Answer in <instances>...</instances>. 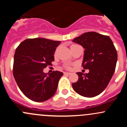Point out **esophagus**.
Masks as SVG:
<instances>
[{
	"label": "esophagus",
	"instance_id": "1",
	"mask_svg": "<svg viewBox=\"0 0 127 127\" xmlns=\"http://www.w3.org/2000/svg\"><path fill=\"white\" fill-rule=\"evenodd\" d=\"M71 74V72H64V75H70Z\"/></svg>",
	"mask_w": 127,
	"mask_h": 127
}]
</instances>
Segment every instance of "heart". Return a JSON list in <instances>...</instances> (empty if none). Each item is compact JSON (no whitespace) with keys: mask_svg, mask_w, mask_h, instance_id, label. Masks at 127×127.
Segmentation results:
<instances>
[{"mask_svg":"<svg viewBox=\"0 0 127 127\" xmlns=\"http://www.w3.org/2000/svg\"><path fill=\"white\" fill-rule=\"evenodd\" d=\"M66 67H67V68H69V66H66Z\"/></svg>","mask_w":127,"mask_h":127,"instance_id":"heart-1","label":"heart"}]
</instances>
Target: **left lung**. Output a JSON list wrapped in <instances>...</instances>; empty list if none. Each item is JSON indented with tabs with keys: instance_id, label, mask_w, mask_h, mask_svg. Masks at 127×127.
I'll use <instances>...</instances> for the list:
<instances>
[{
	"instance_id": "obj_1",
	"label": "left lung",
	"mask_w": 127,
	"mask_h": 127,
	"mask_svg": "<svg viewBox=\"0 0 127 127\" xmlns=\"http://www.w3.org/2000/svg\"><path fill=\"white\" fill-rule=\"evenodd\" d=\"M85 48L82 66L89 72L77 73L79 79L72 84L75 92L92 98L104 90L109 83L117 61V53L111 38L95 32H88L72 40Z\"/></svg>"
}]
</instances>
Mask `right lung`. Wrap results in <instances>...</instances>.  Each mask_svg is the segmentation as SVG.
<instances>
[{
	"mask_svg": "<svg viewBox=\"0 0 127 127\" xmlns=\"http://www.w3.org/2000/svg\"><path fill=\"white\" fill-rule=\"evenodd\" d=\"M61 43L45 38L26 39L16 48L14 55L13 76L24 95L35 102L53 96L63 73H44L43 69L55 60L56 47Z\"/></svg>",
	"mask_w": 127,
	"mask_h": 127,
	"instance_id": "obj_1",
	"label": "right lung"
}]
</instances>
